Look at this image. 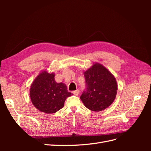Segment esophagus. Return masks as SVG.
Listing matches in <instances>:
<instances>
[{"mask_svg":"<svg viewBox=\"0 0 151 151\" xmlns=\"http://www.w3.org/2000/svg\"><path fill=\"white\" fill-rule=\"evenodd\" d=\"M72 93L74 94V95H76V96H78L79 95V89H77V90H76V91H74L72 92Z\"/></svg>","mask_w":151,"mask_h":151,"instance_id":"obj_1","label":"esophagus"}]
</instances>
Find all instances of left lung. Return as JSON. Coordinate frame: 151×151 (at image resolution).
<instances>
[{
	"label": "left lung",
	"instance_id": "left-lung-1",
	"mask_svg": "<svg viewBox=\"0 0 151 151\" xmlns=\"http://www.w3.org/2000/svg\"><path fill=\"white\" fill-rule=\"evenodd\" d=\"M84 75L87 88L80 98L84 106L94 111L104 110L110 106L118 90L114 76L99 63H94Z\"/></svg>",
	"mask_w": 151,
	"mask_h": 151
}]
</instances>
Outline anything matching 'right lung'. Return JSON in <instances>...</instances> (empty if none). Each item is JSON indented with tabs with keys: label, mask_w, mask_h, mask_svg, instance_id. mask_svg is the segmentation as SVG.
<instances>
[{
	"label": "right lung",
	"mask_w": 151,
	"mask_h": 151,
	"mask_svg": "<svg viewBox=\"0 0 151 151\" xmlns=\"http://www.w3.org/2000/svg\"><path fill=\"white\" fill-rule=\"evenodd\" d=\"M54 72H41L30 88L31 102L39 111L47 114L54 113L64 106L67 98L72 94L68 92L64 83L55 81Z\"/></svg>",
	"instance_id": "right-lung-1"
}]
</instances>
